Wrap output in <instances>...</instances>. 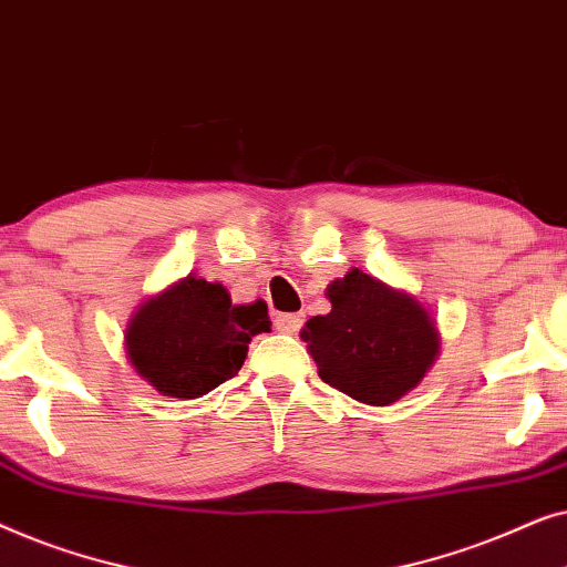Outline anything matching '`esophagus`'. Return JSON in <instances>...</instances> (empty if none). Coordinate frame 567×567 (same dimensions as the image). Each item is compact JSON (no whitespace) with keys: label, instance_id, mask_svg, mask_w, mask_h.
<instances>
[{"label":"esophagus","instance_id":"1","mask_svg":"<svg viewBox=\"0 0 567 567\" xmlns=\"http://www.w3.org/2000/svg\"><path fill=\"white\" fill-rule=\"evenodd\" d=\"M301 322H305V320H301V315H276V320H274L276 330L278 332H289V336L299 332Z\"/></svg>","mask_w":567,"mask_h":567}]
</instances>
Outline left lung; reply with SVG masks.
I'll use <instances>...</instances> for the list:
<instances>
[{
	"label": "left lung",
	"mask_w": 567,
	"mask_h": 567,
	"mask_svg": "<svg viewBox=\"0 0 567 567\" xmlns=\"http://www.w3.org/2000/svg\"><path fill=\"white\" fill-rule=\"evenodd\" d=\"M328 297L330 315L301 332L322 382L377 408L413 390L439 355L429 312L359 268L332 281Z\"/></svg>",
	"instance_id": "obj_1"
}]
</instances>
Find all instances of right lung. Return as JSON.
<instances>
[{
  "instance_id": "obj_1",
  "label": "right lung",
  "mask_w": 567,
  "mask_h": 567,
  "mask_svg": "<svg viewBox=\"0 0 567 567\" xmlns=\"http://www.w3.org/2000/svg\"><path fill=\"white\" fill-rule=\"evenodd\" d=\"M268 330L262 301L237 307L221 284L188 276L144 301L126 346L146 382L169 398L193 400L237 377L250 338Z\"/></svg>"
}]
</instances>
